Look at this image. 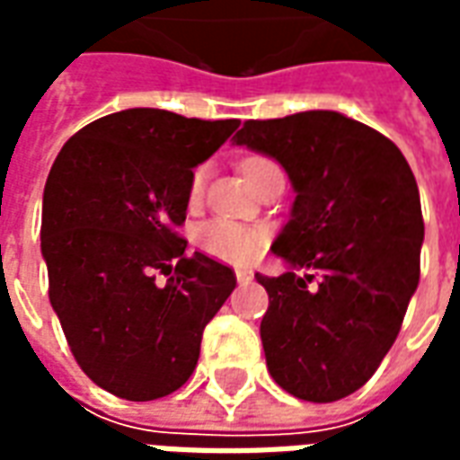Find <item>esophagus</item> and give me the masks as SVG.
Instances as JSON below:
<instances>
[{"mask_svg": "<svg viewBox=\"0 0 460 460\" xmlns=\"http://www.w3.org/2000/svg\"><path fill=\"white\" fill-rule=\"evenodd\" d=\"M236 280H239L241 286H243V283H251V280H253V270L236 269Z\"/></svg>", "mask_w": 460, "mask_h": 460, "instance_id": "1", "label": "esophagus"}]
</instances>
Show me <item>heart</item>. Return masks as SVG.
<instances>
[{
	"mask_svg": "<svg viewBox=\"0 0 460 460\" xmlns=\"http://www.w3.org/2000/svg\"><path fill=\"white\" fill-rule=\"evenodd\" d=\"M273 162L253 155L241 162V170L246 177L259 174L261 170L270 167ZM204 177H207V167H197L190 180V204H197L201 199V191H204ZM197 239H199L201 251H207L209 256L226 263H251V261L259 256L266 243V236L259 229H251V226H241L236 221L229 219H211L207 224H201L197 231Z\"/></svg>",
	"mask_w": 460,
	"mask_h": 460,
	"instance_id": "obj_1",
	"label": "heart"
}]
</instances>
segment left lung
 Wrapping results in <instances>:
<instances>
[{
	"instance_id": "8db88e82",
	"label": "left lung",
	"mask_w": 460,
	"mask_h": 460,
	"mask_svg": "<svg viewBox=\"0 0 460 460\" xmlns=\"http://www.w3.org/2000/svg\"><path fill=\"white\" fill-rule=\"evenodd\" d=\"M234 145L273 157L296 191L270 246L288 270L256 273L270 376L305 402H338L375 375L419 286L414 172L389 137L335 111L246 120Z\"/></svg>"
}]
</instances>
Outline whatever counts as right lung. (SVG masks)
<instances>
[{"mask_svg":"<svg viewBox=\"0 0 460 460\" xmlns=\"http://www.w3.org/2000/svg\"><path fill=\"white\" fill-rule=\"evenodd\" d=\"M236 128L239 120L128 108L75 132L49 172V300L75 362L120 399L150 402L180 389L207 323L236 288L229 266L199 251L187 256L177 234L191 170ZM157 272L171 276L164 287Z\"/></svg>","mask_w":460,"mask_h":460,"instance_id":"right-lung-1","label":"right lung"}]
</instances>
